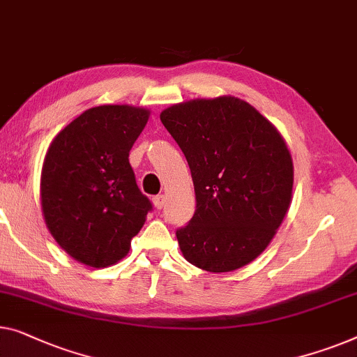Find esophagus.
Here are the masks:
<instances>
[{"label": "esophagus", "instance_id": "1", "mask_svg": "<svg viewBox=\"0 0 357 357\" xmlns=\"http://www.w3.org/2000/svg\"><path fill=\"white\" fill-rule=\"evenodd\" d=\"M153 204H154V208H156V209H162L164 204H166V196H164V195L154 196Z\"/></svg>", "mask_w": 357, "mask_h": 357}]
</instances>
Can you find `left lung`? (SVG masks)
Segmentation results:
<instances>
[{
    "label": "left lung",
    "mask_w": 357,
    "mask_h": 357,
    "mask_svg": "<svg viewBox=\"0 0 357 357\" xmlns=\"http://www.w3.org/2000/svg\"><path fill=\"white\" fill-rule=\"evenodd\" d=\"M182 149L196 209L177 230L180 251L208 272L250 264L268 246L291 204L293 159L271 121L225 95L196 98L161 112Z\"/></svg>",
    "instance_id": "obj_1"
}]
</instances>
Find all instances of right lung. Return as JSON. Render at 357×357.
I'll list each match as a JSON object with an SVG mask.
<instances>
[{
    "instance_id": "1",
    "label": "right lung",
    "mask_w": 357,
    "mask_h": 357,
    "mask_svg": "<svg viewBox=\"0 0 357 357\" xmlns=\"http://www.w3.org/2000/svg\"><path fill=\"white\" fill-rule=\"evenodd\" d=\"M148 119L144 107H91L64 127L46 151L40 180L45 224L82 264L102 268L126 257L151 211L128 162Z\"/></svg>"
}]
</instances>
